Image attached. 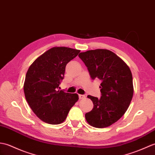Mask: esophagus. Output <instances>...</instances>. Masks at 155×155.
<instances>
[{"mask_svg":"<svg viewBox=\"0 0 155 155\" xmlns=\"http://www.w3.org/2000/svg\"><path fill=\"white\" fill-rule=\"evenodd\" d=\"M85 97H86V96H85V95H79V98H80V99H85Z\"/></svg>","mask_w":155,"mask_h":155,"instance_id":"obj_1","label":"esophagus"}]
</instances>
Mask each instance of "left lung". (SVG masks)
Wrapping results in <instances>:
<instances>
[{
    "label": "left lung",
    "instance_id": "left-lung-1",
    "mask_svg": "<svg viewBox=\"0 0 155 155\" xmlns=\"http://www.w3.org/2000/svg\"><path fill=\"white\" fill-rule=\"evenodd\" d=\"M92 80L101 81V97L88 95L94 108L85 113V119L96 128H104L117 122L128 109L133 95V76L126 63L113 51L96 49L78 55Z\"/></svg>",
    "mask_w": 155,
    "mask_h": 155
}]
</instances>
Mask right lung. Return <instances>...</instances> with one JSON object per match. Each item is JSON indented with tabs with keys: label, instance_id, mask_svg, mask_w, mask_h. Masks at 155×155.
Returning a JSON list of instances; mask_svg holds the SVG:
<instances>
[{
	"label": "right lung",
	"instance_id": "right-lung-1",
	"mask_svg": "<svg viewBox=\"0 0 155 155\" xmlns=\"http://www.w3.org/2000/svg\"><path fill=\"white\" fill-rule=\"evenodd\" d=\"M80 50L53 47L30 65L26 75L24 92L30 108L42 121L51 125L63 123L78 100L77 94L58 90L64 78L67 64Z\"/></svg>",
	"mask_w": 155,
	"mask_h": 155
}]
</instances>
